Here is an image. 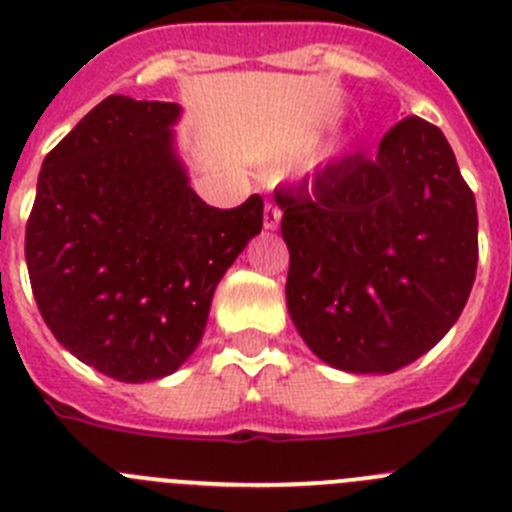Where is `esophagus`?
<instances>
[{"label":"esophagus","instance_id":"1","mask_svg":"<svg viewBox=\"0 0 512 512\" xmlns=\"http://www.w3.org/2000/svg\"><path fill=\"white\" fill-rule=\"evenodd\" d=\"M280 220H282V210L275 205V202L267 200L265 202V215H262V225H265V230H277Z\"/></svg>","mask_w":512,"mask_h":512}]
</instances>
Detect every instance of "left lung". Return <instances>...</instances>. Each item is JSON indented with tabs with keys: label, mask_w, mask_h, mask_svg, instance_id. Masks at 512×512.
<instances>
[{
	"label": "left lung",
	"mask_w": 512,
	"mask_h": 512,
	"mask_svg": "<svg viewBox=\"0 0 512 512\" xmlns=\"http://www.w3.org/2000/svg\"><path fill=\"white\" fill-rule=\"evenodd\" d=\"M290 250L287 310L347 372H395L438 345L478 270V210L440 127L400 119L377 155L277 187Z\"/></svg>",
	"instance_id": "1"
}]
</instances>
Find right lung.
I'll use <instances>...</instances> for the list:
<instances>
[{
    "instance_id": "add662e5",
    "label": "right lung",
    "mask_w": 512,
    "mask_h": 512,
    "mask_svg": "<svg viewBox=\"0 0 512 512\" xmlns=\"http://www.w3.org/2000/svg\"><path fill=\"white\" fill-rule=\"evenodd\" d=\"M175 102L102 99L44 157L24 255L52 335L119 382L175 372L200 345L227 267L262 230V197L195 195L172 150Z\"/></svg>"
}]
</instances>
